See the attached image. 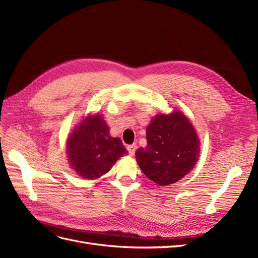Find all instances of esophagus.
I'll return each mask as SVG.
<instances>
[{"label":"esophagus","instance_id":"esophagus-1","mask_svg":"<svg viewBox=\"0 0 258 258\" xmlns=\"http://www.w3.org/2000/svg\"><path fill=\"white\" fill-rule=\"evenodd\" d=\"M127 150H128L129 155L134 156L135 153H136V150H137V145H136V144H130V145L127 146Z\"/></svg>","mask_w":258,"mask_h":258}]
</instances>
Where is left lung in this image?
<instances>
[{
  "label": "left lung",
  "mask_w": 258,
  "mask_h": 258,
  "mask_svg": "<svg viewBox=\"0 0 258 258\" xmlns=\"http://www.w3.org/2000/svg\"><path fill=\"white\" fill-rule=\"evenodd\" d=\"M147 146L136 152L143 173L160 186L179 181L194 168L199 156V139L181 112L159 114L146 129Z\"/></svg>",
  "instance_id": "left-lung-1"
}]
</instances>
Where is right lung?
I'll use <instances>...</instances> for the list:
<instances>
[{
  "label": "right lung",
  "instance_id": "add662e5",
  "mask_svg": "<svg viewBox=\"0 0 258 258\" xmlns=\"http://www.w3.org/2000/svg\"><path fill=\"white\" fill-rule=\"evenodd\" d=\"M70 163L84 178L107 173L122 155L128 154L119 138H112L105 120L90 115L70 135L67 142Z\"/></svg>",
  "mask_w": 258,
  "mask_h": 258
}]
</instances>
